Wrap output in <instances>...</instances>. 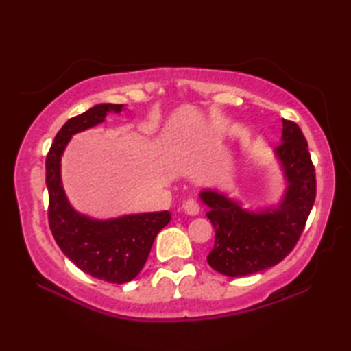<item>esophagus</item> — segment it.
I'll list each match as a JSON object with an SVG mask.
<instances>
[{"instance_id": "1", "label": "esophagus", "mask_w": 351, "mask_h": 351, "mask_svg": "<svg viewBox=\"0 0 351 351\" xmlns=\"http://www.w3.org/2000/svg\"><path fill=\"white\" fill-rule=\"evenodd\" d=\"M184 211L187 213L189 215H197L200 211V206L197 204V200L195 199H189L187 202L184 204Z\"/></svg>"}]
</instances>
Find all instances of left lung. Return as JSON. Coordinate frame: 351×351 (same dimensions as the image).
I'll use <instances>...</instances> for the list:
<instances>
[{
	"label": "left lung",
	"mask_w": 351,
	"mask_h": 351,
	"mask_svg": "<svg viewBox=\"0 0 351 351\" xmlns=\"http://www.w3.org/2000/svg\"><path fill=\"white\" fill-rule=\"evenodd\" d=\"M280 145L274 149L287 189L279 205L244 210L217 190L205 189L200 200L210 206L206 217L215 229L214 247L206 256L215 271L241 278L270 268L294 249L315 200V169L299 125L282 119Z\"/></svg>",
	"instance_id": "obj_1"
}]
</instances>
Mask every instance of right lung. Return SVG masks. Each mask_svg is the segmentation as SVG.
I'll use <instances>...</instances> for the list:
<instances>
[{"mask_svg": "<svg viewBox=\"0 0 351 351\" xmlns=\"http://www.w3.org/2000/svg\"><path fill=\"white\" fill-rule=\"evenodd\" d=\"M123 104H98L66 122L47 155L48 220L58 247L80 270L110 283H126L141 271L156 234L167 226L169 211L126 214L98 220L73 208L62 184V155L72 136L102 123Z\"/></svg>", "mask_w": 351, "mask_h": 351, "instance_id": "right-lung-1", "label": "right lung"}]
</instances>
